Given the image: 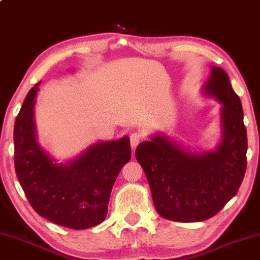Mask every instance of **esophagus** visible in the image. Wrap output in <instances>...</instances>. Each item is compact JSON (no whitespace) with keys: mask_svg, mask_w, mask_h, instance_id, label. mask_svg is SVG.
<instances>
[{"mask_svg":"<svg viewBox=\"0 0 260 260\" xmlns=\"http://www.w3.org/2000/svg\"><path fill=\"white\" fill-rule=\"evenodd\" d=\"M143 138L144 136L140 133H133L130 135V144H131V147H133V150H135V148L137 147V145L142 142Z\"/></svg>","mask_w":260,"mask_h":260,"instance_id":"esophagus-1","label":"esophagus"}]
</instances>
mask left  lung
I'll return each mask as SVG.
<instances>
[{
	"label": "left lung",
	"mask_w": 260,
	"mask_h": 260,
	"mask_svg": "<svg viewBox=\"0 0 260 260\" xmlns=\"http://www.w3.org/2000/svg\"><path fill=\"white\" fill-rule=\"evenodd\" d=\"M202 91L221 104V142L214 150L191 151L159 133L140 143L135 153L156 212L177 222H197L215 215L236 194L246 169L243 109L227 72L211 67Z\"/></svg>",
	"instance_id": "left-lung-1"
}]
</instances>
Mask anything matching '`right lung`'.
Masks as SVG:
<instances>
[{
  "label": "right lung",
  "instance_id": "add662e5",
  "mask_svg": "<svg viewBox=\"0 0 260 260\" xmlns=\"http://www.w3.org/2000/svg\"><path fill=\"white\" fill-rule=\"evenodd\" d=\"M40 83L27 93L14 129L15 169L33 210L62 227L98 226L108 212L118 173L131 159L130 139L98 142L74 159L57 162L37 139L34 106Z\"/></svg>",
  "mask_w": 260,
  "mask_h": 260
}]
</instances>
